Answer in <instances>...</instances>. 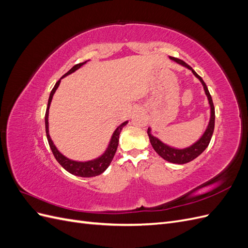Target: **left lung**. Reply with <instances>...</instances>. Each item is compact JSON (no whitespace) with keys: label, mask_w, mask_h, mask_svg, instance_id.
Instances as JSON below:
<instances>
[{"label":"left lung","mask_w":248,"mask_h":248,"mask_svg":"<svg viewBox=\"0 0 248 248\" xmlns=\"http://www.w3.org/2000/svg\"><path fill=\"white\" fill-rule=\"evenodd\" d=\"M171 60H174L175 62L181 64L185 67H187L188 69H191L192 73L196 76L204 86V90H205V93L208 97V100H209V104H210V108H211V118H210V122L209 125L207 127V129L205 131V133L202 134V137L196 142V144H193L191 147L189 148H186V149H182V150H179V149H175V148H170L169 146H167L166 144H163L158 139H156L155 137H153L151 133H150V128L148 129V136L150 139V141H151V145L153 147V149L156 151V153L158 154L159 156H161L164 160H167L169 162H172V163H178V164H184L189 162L193 159H196L199 155H201L202 152L205 151V149L208 147L210 140H211L212 138V134L214 131V125H215V109H214V104L212 101V97L209 93V90L205 84V81L202 80V78L199 76V74L194 71L191 67L186 64L184 61L174 57H170Z\"/></svg>","instance_id":"1"}]
</instances>
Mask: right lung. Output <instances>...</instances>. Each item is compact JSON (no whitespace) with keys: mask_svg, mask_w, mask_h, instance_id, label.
I'll return each mask as SVG.
<instances>
[{"mask_svg":"<svg viewBox=\"0 0 248 248\" xmlns=\"http://www.w3.org/2000/svg\"><path fill=\"white\" fill-rule=\"evenodd\" d=\"M86 62H82V63H79V64H77L74 65L72 68L65 73L64 76L61 78H63L64 77L68 76V74L72 73L76 71L77 69H78L80 66L84 65ZM60 81H61V79H59L57 81V84L55 85V87L52 88L51 92H50V95H49V98H48V103H47V108H46V138H47V140H48V144H49V147L51 149V152L52 154H54L55 158L57 159V161L61 164V166L67 170L69 171L70 174L74 175V176H79V177H95V176H98L100 174H102V172L106 170L108 166L110 164L112 158H114V156L116 154V151H117V148H118V145H119V136L120 133H121V130L123 127L128 123V122H124L122 123L121 125H120L118 128L116 129V131L114 132V134H112V138H111V140L109 142V146L108 148V150L106 151V153H104L102 156H100L99 158H97L95 160H92V161H87V162H78V161H73V160H70L68 158H66V157L64 155H62L61 153H60L56 146L54 145V142H52L50 137H49V133H48V108H49V106H50V102H51V99H52V96H54L56 90L58 89L59 85H60Z\"/></svg>","mask_w":248,"mask_h":248,"instance_id":"obj_1","label":"right lung"}]
</instances>
